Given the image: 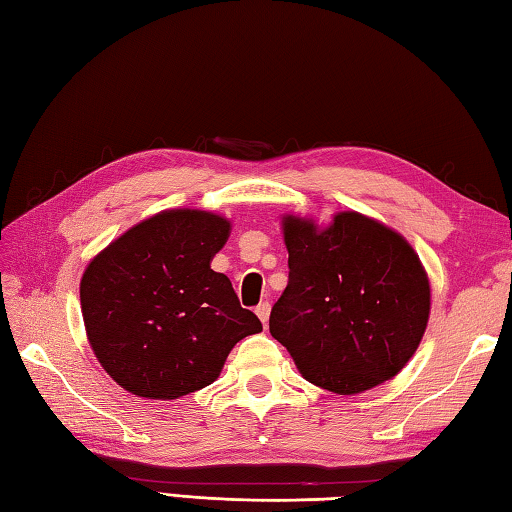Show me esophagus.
Returning a JSON list of instances; mask_svg holds the SVG:
<instances>
[{
    "label": "esophagus",
    "instance_id": "1",
    "mask_svg": "<svg viewBox=\"0 0 512 512\" xmlns=\"http://www.w3.org/2000/svg\"><path fill=\"white\" fill-rule=\"evenodd\" d=\"M255 312H257V317H259V321H262L264 325L268 323V317H270V303L268 301H264V303H259V306L255 308Z\"/></svg>",
    "mask_w": 512,
    "mask_h": 512
}]
</instances>
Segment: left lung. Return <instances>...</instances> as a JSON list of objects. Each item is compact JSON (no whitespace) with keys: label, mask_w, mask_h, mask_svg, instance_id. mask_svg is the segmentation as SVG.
<instances>
[{"label":"left lung","mask_w":512,"mask_h":512,"mask_svg":"<svg viewBox=\"0 0 512 512\" xmlns=\"http://www.w3.org/2000/svg\"><path fill=\"white\" fill-rule=\"evenodd\" d=\"M288 286L270 334L312 385L352 396L394 378L429 321V279L396 231L347 211L328 228L284 217Z\"/></svg>","instance_id":"1"}]
</instances>
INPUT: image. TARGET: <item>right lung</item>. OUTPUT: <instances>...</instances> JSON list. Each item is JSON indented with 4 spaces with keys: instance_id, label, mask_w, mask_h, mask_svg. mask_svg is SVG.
<instances>
[{
    "instance_id": "right-lung-1",
    "label": "right lung",
    "mask_w": 512,
    "mask_h": 512,
    "mask_svg": "<svg viewBox=\"0 0 512 512\" xmlns=\"http://www.w3.org/2000/svg\"><path fill=\"white\" fill-rule=\"evenodd\" d=\"M231 224L206 211H162L96 255L81 279L92 350L123 389L154 400L198 391L262 321L211 268Z\"/></svg>"
}]
</instances>
